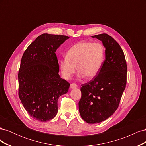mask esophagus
<instances>
[{
    "instance_id": "1",
    "label": "esophagus",
    "mask_w": 146,
    "mask_h": 146,
    "mask_svg": "<svg viewBox=\"0 0 146 146\" xmlns=\"http://www.w3.org/2000/svg\"><path fill=\"white\" fill-rule=\"evenodd\" d=\"M77 87V84L74 83H70V88H71V89H74V88H76Z\"/></svg>"
}]
</instances>
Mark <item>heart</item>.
Listing matches in <instances>:
<instances>
[{
	"instance_id": "obj_1",
	"label": "heart",
	"mask_w": 146,
	"mask_h": 146,
	"mask_svg": "<svg viewBox=\"0 0 146 146\" xmlns=\"http://www.w3.org/2000/svg\"><path fill=\"white\" fill-rule=\"evenodd\" d=\"M105 47L99 42L82 41L74 44L66 53V57L60 61L61 72L68 79L76 72L79 76L92 78L102 66L105 58Z\"/></svg>"
}]
</instances>
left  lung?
<instances>
[{"label": "left lung", "mask_w": 146, "mask_h": 146, "mask_svg": "<svg viewBox=\"0 0 146 146\" xmlns=\"http://www.w3.org/2000/svg\"><path fill=\"white\" fill-rule=\"evenodd\" d=\"M102 41L105 60L91 80L82 85L79 112L88 123L102 122L117 109L127 83L124 54L116 40L107 33L92 36Z\"/></svg>", "instance_id": "8db88e82"}]
</instances>
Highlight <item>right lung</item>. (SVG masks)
Listing matches in <instances>:
<instances>
[{"label":"right lung","instance_id":"1","mask_svg":"<svg viewBox=\"0 0 146 146\" xmlns=\"http://www.w3.org/2000/svg\"><path fill=\"white\" fill-rule=\"evenodd\" d=\"M69 38L43 33L30 44L22 57L18 94L28 114L37 121L47 122L55 117L58 98L68 91L70 84L60 76L55 52Z\"/></svg>","mask_w":146,"mask_h":146}]
</instances>
